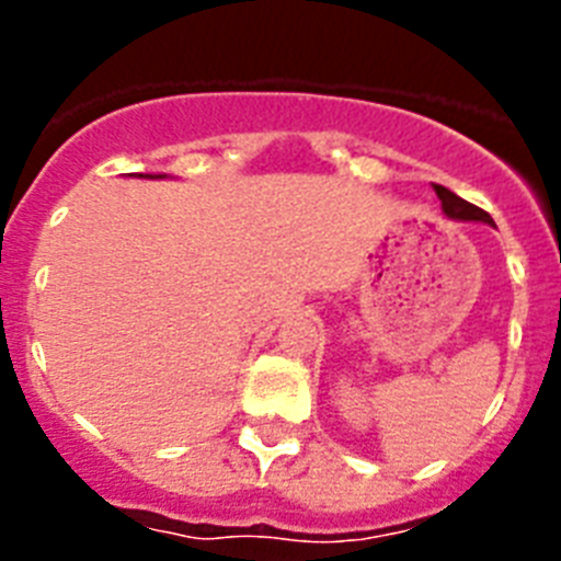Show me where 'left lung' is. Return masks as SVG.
I'll list each match as a JSON object with an SVG mask.
<instances>
[{
	"label": "left lung",
	"instance_id": "1",
	"mask_svg": "<svg viewBox=\"0 0 561 561\" xmlns=\"http://www.w3.org/2000/svg\"><path fill=\"white\" fill-rule=\"evenodd\" d=\"M435 193H438L440 199V207H444V213L447 216H453V219H463V221H485V225H494L492 216L485 210H480L478 205H469L466 199H460V196H455L453 191H447L444 185H433Z\"/></svg>",
	"mask_w": 561,
	"mask_h": 561
}]
</instances>
